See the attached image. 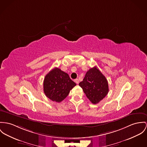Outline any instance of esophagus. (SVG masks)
<instances>
[{
  "instance_id": "1",
  "label": "esophagus",
  "mask_w": 147,
  "mask_h": 147,
  "mask_svg": "<svg viewBox=\"0 0 147 147\" xmlns=\"http://www.w3.org/2000/svg\"><path fill=\"white\" fill-rule=\"evenodd\" d=\"M74 82H75V83H76L77 84H78L79 83V80L78 79H74Z\"/></svg>"
}]
</instances>
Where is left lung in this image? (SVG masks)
<instances>
[{"mask_svg": "<svg viewBox=\"0 0 147 147\" xmlns=\"http://www.w3.org/2000/svg\"><path fill=\"white\" fill-rule=\"evenodd\" d=\"M79 85L87 97L93 104L101 101L109 90L107 79L96 67L90 68L87 71Z\"/></svg>", "mask_w": 147, "mask_h": 147, "instance_id": "left-lung-1", "label": "left lung"}]
</instances>
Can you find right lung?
Instances as JSON below:
<instances>
[{"instance_id":"1","label":"right lung","mask_w":147,"mask_h":147,"mask_svg":"<svg viewBox=\"0 0 147 147\" xmlns=\"http://www.w3.org/2000/svg\"><path fill=\"white\" fill-rule=\"evenodd\" d=\"M76 86L67 73L59 68H54L46 75L44 80V92L53 101L60 102L68 96L70 90Z\"/></svg>"}]
</instances>
